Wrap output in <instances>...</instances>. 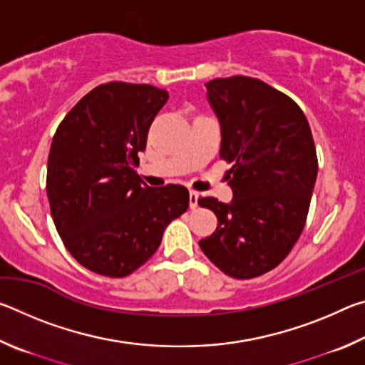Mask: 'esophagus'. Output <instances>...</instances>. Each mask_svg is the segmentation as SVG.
<instances>
[{
    "mask_svg": "<svg viewBox=\"0 0 365 365\" xmlns=\"http://www.w3.org/2000/svg\"><path fill=\"white\" fill-rule=\"evenodd\" d=\"M197 200H200V195L196 191H190V207L196 209L197 207Z\"/></svg>",
    "mask_w": 365,
    "mask_h": 365,
    "instance_id": "obj_1",
    "label": "esophagus"
}]
</instances>
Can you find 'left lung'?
<instances>
[{
	"instance_id": "8db88e82",
	"label": "left lung",
	"mask_w": 365,
	"mask_h": 365,
	"mask_svg": "<svg viewBox=\"0 0 365 365\" xmlns=\"http://www.w3.org/2000/svg\"><path fill=\"white\" fill-rule=\"evenodd\" d=\"M220 123V158L232 163L230 202L201 197L217 215L200 246L233 279H255L288 256L304 228L317 178L311 127L292 98L251 77L206 83Z\"/></svg>"
}]
</instances>
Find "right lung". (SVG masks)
Wrapping results in <instances>:
<instances>
[{
	"label": "right lung",
	"mask_w": 365,
	"mask_h": 365,
	"mask_svg": "<svg viewBox=\"0 0 365 365\" xmlns=\"http://www.w3.org/2000/svg\"><path fill=\"white\" fill-rule=\"evenodd\" d=\"M168 100V91L151 85L104 83L54 133L46 175L54 225L67 251L95 274L130 275L188 209L182 185L153 188L137 174L138 153Z\"/></svg>",
	"instance_id": "add662e5"
}]
</instances>
